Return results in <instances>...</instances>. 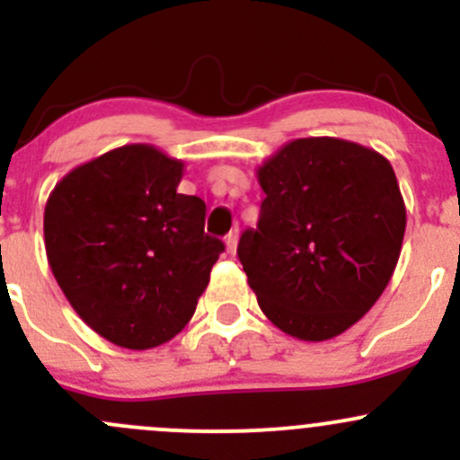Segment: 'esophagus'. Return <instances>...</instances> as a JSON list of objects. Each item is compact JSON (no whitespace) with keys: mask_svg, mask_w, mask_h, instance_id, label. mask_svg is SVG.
Here are the masks:
<instances>
[{"mask_svg":"<svg viewBox=\"0 0 460 460\" xmlns=\"http://www.w3.org/2000/svg\"><path fill=\"white\" fill-rule=\"evenodd\" d=\"M238 238H240V231L238 229H234L229 235H226V238H225L226 252L235 253V249H238Z\"/></svg>","mask_w":460,"mask_h":460,"instance_id":"34e87169","label":"esophagus"}]
</instances>
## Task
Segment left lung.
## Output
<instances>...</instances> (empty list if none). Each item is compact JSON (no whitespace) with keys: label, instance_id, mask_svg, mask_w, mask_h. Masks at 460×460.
<instances>
[{"label":"left lung","instance_id":"obj_1","mask_svg":"<svg viewBox=\"0 0 460 460\" xmlns=\"http://www.w3.org/2000/svg\"><path fill=\"white\" fill-rule=\"evenodd\" d=\"M258 229L238 258L262 314L307 342L341 336L389 285L407 211L396 173L374 148L298 137L256 169Z\"/></svg>","mask_w":460,"mask_h":460}]
</instances>
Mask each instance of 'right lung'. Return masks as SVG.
Listing matches in <instances>:
<instances>
[{
    "label": "right lung",
    "mask_w": 460,
    "mask_h": 460,
    "mask_svg": "<svg viewBox=\"0 0 460 460\" xmlns=\"http://www.w3.org/2000/svg\"><path fill=\"white\" fill-rule=\"evenodd\" d=\"M184 162L124 144L68 171L44 208L50 271L71 307L124 349H153L191 320L225 244L207 204L178 193Z\"/></svg>",
    "instance_id": "right-lung-1"
}]
</instances>
